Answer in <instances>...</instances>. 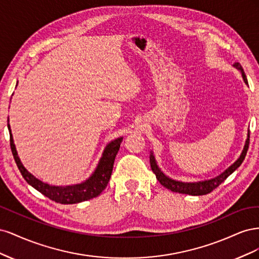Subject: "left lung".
Listing matches in <instances>:
<instances>
[{
	"mask_svg": "<svg viewBox=\"0 0 259 259\" xmlns=\"http://www.w3.org/2000/svg\"><path fill=\"white\" fill-rule=\"evenodd\" d=\"M233 67L239 70L242 74L243 81H244V83L246 85H248L246 75L244 73V70H243L242 66L239 64V62H236V64L233 65ZM248 144H249V130L247 131V138L245 140L244 148H243L242 153L240 154L239 159L233 164H231V165L226 170H224L221 175H218V176H216L214 178H210V179L201 180V182L185 183V182H180V180L171 179L170 177L166 176L159 167L158 163H156V160H155V156L152 151L150 152V165H151L152 171L155 174V177L159 180L160 184L165 188H167V189H169L170 191L184 193V194H189V195H204V194H207V193L213 191L215 188H217L223 182H225V179L228 178V176H230L233 171L241 165L242 162L244 161L245 155L247 153Z\"/></svg>",
	"mask_w": 259,
	"mask_h": 259,
	"instance_id": "1",
	"label": "left lung"
}]
</instances>
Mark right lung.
I'll return each instance as SVG.
<instances>
[{"label": "right lung", "mask_w": 259, "mask_h": 259, "mask_svg": "<svg viewBox=\"0 0 259 259\" xmlns=\"http://www.w3.org/2000/svg\"><path fill=\"white\" fill-rule=\"evenodd\" d=\"M7 122H9L7 123V127H9L11 136V149L15 162H16L22 177L25 178L26 182L30 186H32L34 189L40 191L49 199L57 203H61V204H74V203L88 201L93 198L98 197V195L104 191V189L109 183V180H110L114 159L120 149L123 137L115 138L106 146L95 170H94L93 174L88 179L84 180V182L70 186H52L50 184L43 183L42 180L34 177L32 174L29 173L25 166L22 165L16 150V147H15L14 144L10 119L7 120Z\"/></svg>", "instance_id": "1"}]
</instances>
